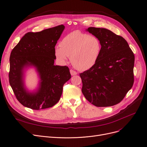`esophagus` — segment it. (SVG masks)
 <instances>
[{
  "instance_id": "obj_1",
  "label": "esophagus",
  "mask_w": 147,
  "mask_h": 147,
  "mask_svg": "<svg viewBox=\"0 0 147 147\" xmlns=\"http://www.w3.org/2000/svg\"><path fill=\"white\" fill-rule=\"evenodd\" d=\"M69 71H70V73H71V76H74V75H76L77 74H78V73H77L76 71H74L73 69H70Z\"/></svg>"
}]
</instances>
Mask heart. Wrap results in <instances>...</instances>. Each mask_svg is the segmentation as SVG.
Returning a JSON list of instances; mask_svg holds the SVG:
<instances>
[{
  "label": "heart",
  "instance_id": "1",
  "mask_svg": "<svg viewBox=\"0 0 147 147\" xmlns=\"http://www.w3.org/2000/svg\"><path fill=\"white\" fill-rule=\"evenodd\" d=\"M101 49L102 44L99 38L76 30L63 38L60 46L55 49V55L57 59L63 63L70 57L76 68L86 71L96 63Z\"/></svg>",
  "mask_w": 147,
  "mask_h": 147
}]
</instances>
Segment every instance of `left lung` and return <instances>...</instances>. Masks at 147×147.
<instances>
[{
    "label": "left lung",
    "mask_w": 147,
    "mask_h": 147,
    "mask_svg": "<svg viewBox=\"0 0 147 147\" xmlns=\"http://www.w3.org/2000/svg\"><path fill=\"white\" fill-rule=\"evenodd\" d=\"M87 31L99 38L102 49L95 65L80 73L82 93L96 107L117 104L134 84V52L124 38L109 30L89 27Z\"/></svg>",
    "instance_id": "1"
}]
</instances>
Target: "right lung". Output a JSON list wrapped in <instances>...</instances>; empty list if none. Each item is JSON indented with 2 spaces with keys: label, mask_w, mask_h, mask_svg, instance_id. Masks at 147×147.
<instances>
[{
  "label": "right lung",
  "mask_w": 147,
  "mask_h": 147,
  "mask_svg": "<svg viewBox=\"0 0 147 147\" xmlns=\"http://www.w3.org/2000/svg\"><path fill=\"white\" fill-rule=\"evenodd\" d=\"M64 28L59 25L39 32H28L12 49L9 84L24 107L36 110L53 107L60 99L64 83L71 78L68 67L54 65L55 46ZM29 65L36 68L41 78L40 88L35 93L26 91L23 83L24 68Z\"/></svg>",
  "instance_id": "add662e5"
}]
</instances>
